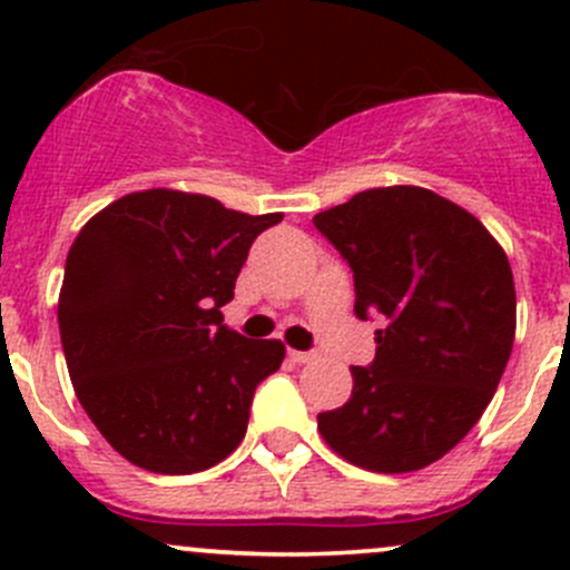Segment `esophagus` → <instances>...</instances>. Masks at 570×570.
Masks as SVG:
<instances>
[{
	"label": "esophagus",
	"instance_id": "34e87169",
	"mask_svg": "<svg viewBox=\"0 0 570 570\" xmlns=\"http://www.w3.org/2000/svg\"><path fill=\"white\" fill-rule=\"evenodd\" d=\"M289 358L295 361V364H312L314 353H303V350H289Z\"/></svg>",
	"mask_w": 570,
	"mask_h": 570
}]
</instances>
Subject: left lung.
I'll return each mask as SVG.
<instances>
[{"label":"left lung","instance_id":"8db88e82","mask_svg":"<svg viewBox=\"0 0 570 570\" xmlns=\"http://www.w3.org/2000/svg\"><path fill=\"white\" fill-rule=\"evenodd\" d=\"M347 258L355 314L386 320L353 394L317 416L336 455L381 474L424 469L461 444L497 392L515 338L508 253L471 212L394 184L314 215Z\"/></svg>","mask_w":570,"mask_h":570}]
</instances>
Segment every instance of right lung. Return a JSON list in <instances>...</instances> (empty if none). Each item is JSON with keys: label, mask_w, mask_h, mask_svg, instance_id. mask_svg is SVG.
<instances>
[{"label": "right lung", "mask_w": 570, "mask_h": 570, "mask_svg": "<svg viewBox=\"0 0 570 570\" xmlns=\"http://www.w3.org/2000/svg\"><path fill=\"white\" fill-rule=\"evenodd\" d=\"M284 220L181 189H142L90 217L66 258L57 320L73 392L107 444L154 474H193L245 439L278 338L223 325L253 239Z\"/></svg>", "instance_id": "add662e5"}]
</instances>
